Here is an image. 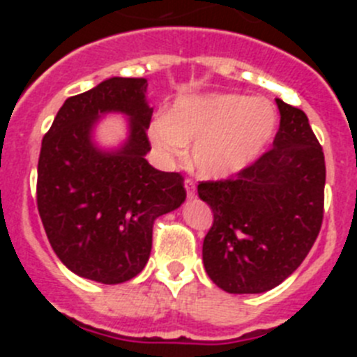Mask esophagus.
<instances>
[{
    "label": "esophagus",
    "mask_w": 357,
    "mask_h": 357,
    "mask_svg": "<svg viewBox=\"0 0 357 357\" xmlns=\"http://www.w3.org/2000/svg\"><path fill=\"white\" fill-rule=\"evenodd\" d=\"M184 188H185V193H188V197L193 198L195 193H197V185H195V182L191 181V178H185Z\"/></svg>",
    "instance_id": "34e87169"
}]
</instances>
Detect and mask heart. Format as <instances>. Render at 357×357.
Returning <instances> with one entry per match:
<instances>
[{"mask_svg":"<svg viewBox=\"0 0 357 357\" xmlns=\"http://www.w3.org/2000/svg\"><path fill=\"white\" fill-rule=\"evenodd\" d=\"M277 110L264 98L206 94L182 98L157 112L148 137L160 162L173 164L191 146V166L207 178H225L250 166L272 143Z\"/></svg>","mask_w":357,"mask_h":357,"instance_id":"heart-1","label":"heart"}]
</instances>
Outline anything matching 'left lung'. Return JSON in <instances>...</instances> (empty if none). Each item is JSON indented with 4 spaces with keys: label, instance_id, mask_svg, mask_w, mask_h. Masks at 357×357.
Masks as SVG:
<instances>
[{
    "label": "left lung",
    "instance_id": "obj_1",
    "mask_svg": "<svg viewBox=\"0 0 357 357\" xmlns=\"http://www.w3.org/2000/svg\"><path fill=\"white\" fill-rule=\"evenodd\" d=\"M273 148L227 181L198 184L213 209L204 266L218 288L263 293L301 266L324 220L326 159L304 110L277 100Z\"/></svg>",
    "mask_w": 357,
    "mask_h": 357
}]
</instances>
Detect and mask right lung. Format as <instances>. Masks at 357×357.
<instances>
[{
  "label": "right lung",
  "mask_w": 357,
  "mask_h": 357,
  "mask_svg": "<svg viewBox=\"0 0 357 357\" xmlns=\"http://www.w3.org/2000/svg\"><path fill=\"white\" fill-rule=\"evenodd\" d=\"M144 78L114 77L68 98L43 137L37 209L50 245L77 275L102 284L130 280L151 252L153 222L185 200L184 176L144 159L153 109ZM105 112L131 116V135L118 152L90 141Z\"/></svg>",
  "instance_id": "right-lung-1"
}]
</instances>
